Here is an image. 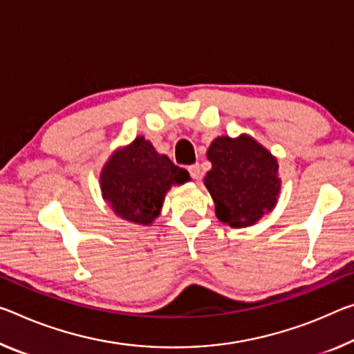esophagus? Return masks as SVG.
Wrapping results in <instances>:
<instances>
[{
    "label": "esophagus",
    "mask_w": 354,
    "mask_h": 354,
    "mask_svg": "<svg viewBox=\"0 0 354 354\" xmlns=\"http://www.w3.org/2000/svg\"><path fill=\"white\" fill-rule=\"evenodd\" d=\"M189 173H190V176H192L194 179H198L200 178V175H201V171H200V165L198 164H194V165H190L189 168Z\"/></svg>",
    "instance_id": "obj_1"
}]
</instances>
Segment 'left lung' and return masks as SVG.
<instances>
[{"label":"left lung","instance_id":"8db88e82","mask_svg":"<svg viewBox=\"0 0 354 354\" xmlns=\"http://www.w3.org/2000/svg\"><path fill=\"white\" fill-rule=\"evenodd\" d=\"M212 168L205 186L216 205V216L233 228L257 223L277 203L280 178L277 159L250 136L217 137L207 149Z\"/></svg>","mask_w":354,"mask_h":354}]
</instances>
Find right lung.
I'll list each match as a JSON object with an SVG mask.
<instances>
[{
	"label": "right lung",
	"instance_id": "obj_1",
	"mask_svg": "<svg viewBox=\"0 0 354 354\" xmlns=\"http://www.w3.org/2000/svg\"><path fill=\"white\" fill-rule=\"evenodd\" d=\"M190 181L189 171L159 154L145 137L116 149L100 171L102 197L124 221L151 225L171 186Z\"/></svg>",
	"mask_w": 354,
	"mask_h": 354
}]
</instances>
